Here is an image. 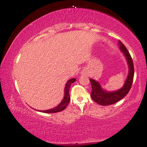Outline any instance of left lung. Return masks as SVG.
<instances>
[{
  "mask_svg": "<svg viewBox=\"0 0 147 147\" xmlns=\"http://www.w3.org/2000/svg\"><path fill=\"white\" fill-rule=\"evenodd\" d=\"M118 43L119 45V49L124 53L127 61L129 69V75L122 88L113 91V92H108V91L104 90L101 87L100 84L97 81L90 79L91 86H92V92H91L90 96L94 102L99 104V105H111V104H113L115 103L119 102L127 95L132 86L133 77H134V65H133L132 58L130 55L129 52L128 51L122 42L119 41Z\"/></svg>",
  "mask_w": 147,
  "mask_h": 147,
  "instance_id": "8db88e82",
  "label": "left lung"
}]
</instances>
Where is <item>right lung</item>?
<instances>
[{
  "instance_id": "add662e5",
  "label": "right lung",
  "mask_w": 147,
  "mask_h": 147,
  "mask_svg": "<svg viewBox=\"0 0 147 147\" xmlns=\"http://www.w3.org/2000/svg\"><path fill=\"white\" fill-rule=\"evenodd\" d=\"M76 81V79H71L70 80L68 81L66 84H65V92H64V97L63 99V100L61 101V102L59 104L57 107L54 108V109H49V110H46V111H42L41 112L43 113H58L60 112V111H63L64 109L66 108V106H68V104H69L70 100V96L69 95V90H70V85L72 83H74Z\"/></svg>"
}]
</instances>
